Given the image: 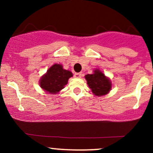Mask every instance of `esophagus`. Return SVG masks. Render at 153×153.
<instances>
[{"instance_id":"34e87169","label":"esophagus","mask_w":153,"mask_h":153,"mask_svg":"<svg viewBox=\"0 0 153 153\" xmlns=\"http://www.w3.org/2000/svg\"><path fill=\"white\" fill-rule=\"evenodd\" d=\"M81 75H82L81 73H77V72H75V73L74 74V77H75V78H81Z\"/></svg>"}]
</instances>
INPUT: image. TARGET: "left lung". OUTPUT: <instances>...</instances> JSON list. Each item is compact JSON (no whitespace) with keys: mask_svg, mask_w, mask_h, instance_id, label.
<instances>
[{"mask_svg":"<svg viewBox=\"0 0 153 153\" xmlns=\"http://www.w3.org/2000/svg\"><path fill=\"white\" fill-rule=\"evenodd\" d=\"M85 78L92 93L96 96L106 95L111 90L112 84L110 81L99 69L94 70L93 74L86 75Z\"/></svg>","mask_w":153,"mask_h":153,"instance_id":"1","label":"left lung"}]
</instances>
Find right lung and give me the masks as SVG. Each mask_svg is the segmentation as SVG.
<instances>
[{"mask_svg": "<svg viewBox=\"0 0 153 153\" xmlns=\"http://www.w3.org/2000/svg\"><path fill=\"white\" fill-rule=\"evenodd\" d=\"M72 77L70 71L63 69L61 64H55L47 70L40 79V86L44 91L50 94H56L67 85L68 80Z\"/></svg>", "mask_w": 153, "mask_h": 153, "instance_id": "add662e5", "label": "right lung"}]
</instances>
